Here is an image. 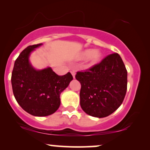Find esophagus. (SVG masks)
<instances>
[{"instance_id": "34e87169", "label": "esophagus", "mask_w": 150, "mask_h": 150, "mask_svg": "<svg viewBox=\"0 0 150 150\" xmlns=\"http://www.w3.org/2000/svg\"><path fill=\"white\" fill-rule=\"evenodd\" d=\"M71 75H72V76H73L74 79H75V76H76V72H75V71L72 70V71H71Z\"/></svg>"}]
</instances>
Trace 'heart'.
Segmentation results:
<instances>
[{"label":"heart","instance_id":"b5f03b06","mask_svg":"<svg viewBox=\"0 0 150 150\" xmlns=\"http://www.w3.org/2000/svg\"><path fill=\"white\" fill-rule=\"evenodd\" d=\"M102 53L99 50L92 48L85 49L78 55V60H85L87 59V66L93 67L98 64L102 60Z\"/></svg>","mask_w":150,"mask_h":150}]
</instances>
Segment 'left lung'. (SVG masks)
I'll return each instance as SVG.
<instances>
[{"mask_svg":"<svg viewBox=\"0 0 150 150\" xmlns=\"http://www.w3.org/2000/svg\"><path fill=\"white\" fill-rule=\"evenodd\" d=\"M127 70L117 53L108 55L86 71H78L81 106L95 117L110 115L122 104L127 90Z\"/></svg>","mask_w":150,"mask_h":150,"instance_id":"8db88e82","label":"left lung"}]
</instances>
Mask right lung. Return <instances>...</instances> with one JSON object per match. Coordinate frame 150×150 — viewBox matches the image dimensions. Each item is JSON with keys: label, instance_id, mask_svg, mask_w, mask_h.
<instances>
[{"label": "right lung", "instance_id": "add662e5", "mask_svg": "<svg viewBox=\"0 0 150 150\" xmlns=\"http://www.w3.org/2000/svg\"><path fill=\"white\" fill-rule=\"evenodd\" d=\"M42 44L29 46L20 53L14 63L11 85L19 105L33 116L45 117L55 112L61 104V93L73 80L69 72L58 76L50 67L38 69L30 56Z\"/></svg>", "mask_w": 150, "mask_h": 150}]
</instances>
